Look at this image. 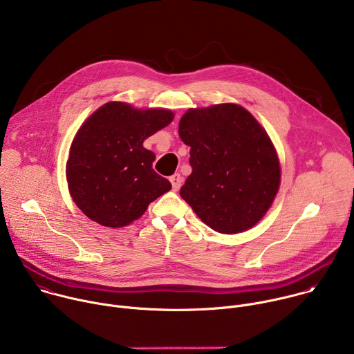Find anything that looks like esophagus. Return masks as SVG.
Returning a JSON list of instances; mask_svg holds the SVG:
<instances>
[{"label":"esophagus","mask_w":354,"mask_h":354,"mask_svg":"<svg viewBox=\"0 0 354 354\" xmlns=\"http://www.w3.org/2000/svg\"><path fill=\"white\" fill-rule=\"evenodd\" d=\"M169 180H171V183H172V189H174V190H179V187H180V185H182V176H180L179 174H175V175H172V176L169 178Z\"/></svg>","instance_id":"obj_1"}]
</instances>
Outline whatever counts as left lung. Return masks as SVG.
I'll return each mask as SVG.
<instances>
[{
	"label": "left lung",
	"instance_id": "8db88e82",
	"mask_svg": "<svg viewBox=\"0 0 354 354\" xmlns=\"http://www.w3.org/2000/svg\"><path fill=\"white\" fill-rule=\"evenodd\" d=\"M179 136L190 147L192 174L182 198L221 234L254 227L270 209L280 186L276 148L246 109L235 104L189 109Z\"/></svg>",
	"mask_w": 354,
	"mask_h": 354
}]
</instances>
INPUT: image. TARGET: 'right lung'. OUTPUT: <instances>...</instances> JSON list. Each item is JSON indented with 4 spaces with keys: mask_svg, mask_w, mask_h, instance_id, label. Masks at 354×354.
<instances>
[{
    "mask_svg": "<svg viewBox=\"0 0 354 354\" xmlns=\"http://www.w3.org/2000/svg\"><path fill=\"white\" fill-rule=\"evenodd\" d=\"M174 120L168 109H136L108 102L77 131L66 167L70 194L92 221L111 228L140 218L172 185L153 169L156 154L142 147Z\"/></svg>",
    "mask_w": 354,
    "mask_h": 354,
    "instance_id": "right-lung-1",
    "label": "right lung"
}]
</instances>
